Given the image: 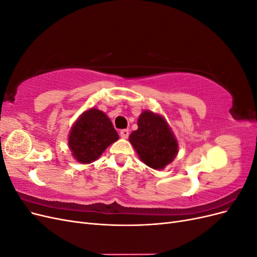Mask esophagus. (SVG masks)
<instances>
[{
	"label": "esophagus",
	"instance_id": "34e87169",
	"mask_svg": "<svg viewBox=\"0 0 257 257\" xmlns=\"http://www.w3.org/2000/svg\"><path fill=\"white\" fill-rule=\"evenodd\" d=\"M128 130H122V131H120V136H121V138H123V139H126L127 137H128Z\"/></svg>",
	"mask_w": 257,
	"mask_h": 257
}]
</instances>
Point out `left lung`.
Wrapping results in <instances>:
<instances>
[{
  "mask_svg": "<svg viewBox=\"0 0 257 257\" xmlns=\"http://www.w3.org/2000/svg\"><path fill=\"white\" fill-rule=\"evenodd\" d=\"M138 128L128 141L138 158L155 170L164 169L179 152L178 141L166 119L160 113L144 110L137 120Z\"/></svg>",
  "mask_w": 257,
  "mask_h": 257,
  "instance_id": "1",
  "label": "left lung"
}]
</instances>
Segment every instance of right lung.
Here are the masks:
<instances>
[{
    "instance_id": "add662e5",
    "label": "right lung",
    "mask_w": 257,
    "mask_h": 257,
    "mask_svg": "<svg viewBox=\"0 0 257 257\" xmlns=\"http://www.w3.org/2000/svg\"><path fill=\"white\" fill-rule=\"evenodd\" d=\"M118 139L119 135L107 114L92 107L75 121L67 141L73 158L80 164H90Z\"/></svg>"
}]
</instances>
